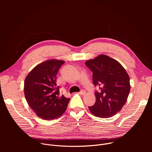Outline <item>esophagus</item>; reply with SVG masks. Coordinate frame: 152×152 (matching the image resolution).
Returning a JSON list of instances; mask_svg holds the SVG:
<instances>
[{
	"label": "esophagus",
	"instance_id": "1",
	"mask_svg": "<svg viewBox=\"0 0 152 152\" xmlns=\"http://www.w3.org/2000/svg\"><path fill=\"white\" fill-rule=\"evenodd\" d=\"M79 93L80 94L84 95V94H85L86 91H85V90H80V91L79 92Z\"/></svg>",
	"mask_w": 152,
	"mask_h": 152
}]
</instances>
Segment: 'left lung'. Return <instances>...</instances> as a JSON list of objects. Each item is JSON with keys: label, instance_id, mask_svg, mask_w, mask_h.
I'll list each match as a JSON object with an SVG mask.
<instances>
[{"label": "left lung", "instance_id": "8db88e82", "mask_svg": "<svg viewBox=\"0 0 152 152\" xmlns=\"http://www.w3.org/2000/svg\"><path fill=\"white\" fill-rule=\"evenodd\" d=\"M85 65L93 72L96 102L88 106L90 112L97 117L113 116L121 110L128 97L131 86L125 69L116 60L104 55L86 61Z\"/></svg>", "mask_w": 152, "mask_h": 152}]
</instances>
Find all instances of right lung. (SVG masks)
I'll return each mask as SVG.
<instances>
[{
	"mask_svg": "<svg viewBox=\"0 0 152 152\" xmlns=\"http://www.w3.org/2000/svg\"><path fill=\"white\" fill-rule=\"evenodd\" d=\"M63 61L49 60L37 66L28 74L24 83L26 101L37 115L44 120L61 117L66 111L70 98L59 94L56 75Z\"/></svg>",
	"mask_w": 152,
	"mask_h": 152,
	"instance_id": "right-lung-1",
	"label": "right lung"
}]
</instances>
